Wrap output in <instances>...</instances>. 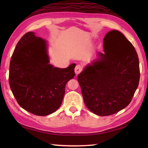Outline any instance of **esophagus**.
Listing matches in <instances>:
<instances>
[{
  "label": "esophagus",
  "instance_id": "obj_1",
  "mask_svg": "<svg viewBox=\"0 0 148 148\" xmlns=\"http://www.w3.org/2000/svg\"><path fill=\"white\" fill-rule=\"evenodd\" d=\"M82 70H83V68H82V66H81V65L77 64V65H76V66L75 67V73H76V74H78L82 71Z\"/></svg>",
  "mask_w": 148,
  "mask_h": 148
}]
</instances>
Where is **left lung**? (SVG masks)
Masks as SVG:
<instances>
[{"label": "left lung", "mask_w": 148, "mask_h": 148, "mask_svg": "<svg viewBox=\"0 0 148 148\" xmlns=\"http://www.w3.org/2000/svg\"><path fill=\"white\" fill-rule=\"evenodd\" d=\"M104 53L77 76L85 104L100 116L125 108L132 101L140 80L139 59L132 44L119 31L104 38Z\"/></svg>", "instance_id": "left-lung-1"}]
</instances>
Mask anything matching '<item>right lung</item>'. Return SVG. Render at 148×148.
I'll list each match as a JSON object with an SVG mask.
<instances>
[{
  "label": "right lung",
  "mask_w": 148,
  "mask_h": 148,
  "mask_svg": "<svg viewBox=\"0 0 148 148\" xmlns=\"http://www.w3.org/2000/svg\"><path fill=\"white\" fill-rule=\"evenodd\" d=\"M75 66L72 64L59 69L49 64L46 40L34 32H27L11 57L10 87L24 110L36 116H47L61 105L66 84L75 76Z\"/></svg>",
  "instance_id": "1"
}]
</instances>
